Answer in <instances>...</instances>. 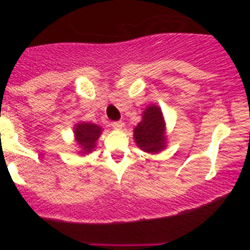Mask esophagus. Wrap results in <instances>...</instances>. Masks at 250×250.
I'll list each match as a JSON object with an SVG mask.
<instances>
[{
	"instance_id": "1",
	"label": "esophagus",
	"mask_w": 250,
	"mask_h": 250,
	"mask_svg": "<svg viewBox=\"0 0 250 250\" xmlns=\"http://www.w3.org/2000/svg\"><path fill=\"white\" fill-rule=\"evenodd\" d=\"M123 125H125V123H123L122 121H116V122L111 123V125H112L113 129H122Z\"/></svg>"
}]
</instances>
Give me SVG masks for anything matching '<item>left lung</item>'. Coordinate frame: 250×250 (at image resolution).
Masks as SVG:
<instances>
[{"label": "left lung", "instance_id": "1", "mask_svg": "<svg viewBox=\"0 0 250 250\" xmlns=\"http://www.w3.org/2000/svg\"><path fill=\"white\" fill-rule=\"evenodd\" d=\"M137 146L147 153L161 152L167 147L166 122L161 107L150 104L141 113V121L133 130Z\"/></svg>", "mask_w": 250, "mask_h": 250}]
</instances>
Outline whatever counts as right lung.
I'll return each instance as SVG.
<instances>
[{
  "label": "right lung",
  "mask_w": 250,
  "mask_h": 250,
  "mask_svg": "<svg viewBox=\"0 0 250 250\" xmlns=\"http://www.w3.org/2000/svg\"><path fill=\"white\" fill-rule=\"evenodd\" d=\"M103 133V128L95 123L78 122L74 125V137L77 147L80 148L78 153L84 156L94 151L97 147V141Z\"/></svg>",
  "instance_id": "obj_1"
}]
</instances>
